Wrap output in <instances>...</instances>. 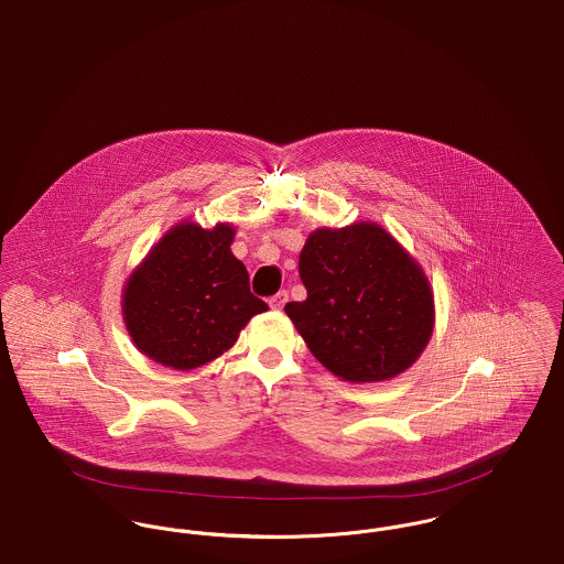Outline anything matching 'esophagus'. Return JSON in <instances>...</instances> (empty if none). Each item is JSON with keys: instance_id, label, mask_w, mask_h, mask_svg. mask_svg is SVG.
<instances>
[{"instance_id": "1", "label": "esophagus", "mask_w": 564, "mask_h": 564, "mask_svg": "<svg viewBox=\"0 0 564 564\" xmlns=\"http://www.w3.org/2000/svg\"><path fill=\"white\" fill-rule=\"evenodd\" d=\"M285 303H288V292H285V290L276 292V294H274V296L268 301L270 308H274V311H281V308L285 306Z\"/></svg>"}]
</instances>
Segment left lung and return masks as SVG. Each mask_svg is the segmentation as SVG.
Listing matches in <instances>:
<instances>
[{
	"label": "left lung",
	"instance_id": "left-lung-1",
	"mask_svg": "<svg viewBox=\"0 0 564 564\" xmlns=\"http://www.w3.org/2000/svg\"><path fill=\"white\" fill-rule=\"evenodd\" d=\"M299 272L306 301L285 304V313L337 378L384 382L410 369L430 344V279L382 225L362 220L311 231Z\"/></svg>",
	"mask_w": 564,
	"mask_h": 564
}]
</instances>
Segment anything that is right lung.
<instances>
[{"mask_svg":"<svg viewBox=\"0 0 564 564\" xmlns=\"http://www.w3.org/2000/svg\"><path fill=\"white\" fill-rule=\"evenodd\" d=\"M236 227L174 225L130 272L122 315L134 347L165 367L191 371L225 354L268 304L231 253Z\"/></svg>","mask_w":564,"mask_h":564,"instance_id":"add662e5","label":"right lung"}]
</instances>
